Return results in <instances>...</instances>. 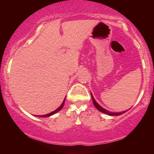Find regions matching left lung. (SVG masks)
Segmentation results:
<instances>
[{"mask_svg": "<svg viewBox=\"0 0 154 154\" xmlns=\"http://www.w3.org/2000/svg\"><path fill=\"white\" fill-rule=\"evenodd\" d=\"M91 96H92V100H93V103H94V106H96V108L97 109L98 111H100V112H102V113H105V114L109 115V116H119V115L123 114V113H125V112H126V111H122V112H120V113H112V112H109V111L106 110V109L103 108L102 106L99 105L96 102L95 99L94 98V97H93V96H92V94H91Z\"/></svg>", "mask_w": 154, "mask_h": 154, "instance_id": "1", "label": "left lung"}]
</instances>
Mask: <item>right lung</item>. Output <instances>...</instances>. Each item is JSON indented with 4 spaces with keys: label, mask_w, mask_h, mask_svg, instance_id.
Returning <instances> with one entry per match:
<instances>
[{
    "label": "right lung",
    "mask_w": 154,
    "mask_h": 154,
    "mask_svg": "<svg viewBox=\"0 0 154 154\" xmlns=\"http://www.w3.org/2000/svg\"><path fill=\"white\" fill-rule=\"evenodd\" d=\"M64 100H65V98H64ZM64 101H63V103H62V105H61L60 106L58 109H56L55 111H52V112H51V113H48V114L44 115V116H39V117H48V116H52V115H54V113H57V112L59 111L60 110H61L62 108L63 107V106H64Z\"/></svg>",
    "instance_id": "1"
}]
</instances>
